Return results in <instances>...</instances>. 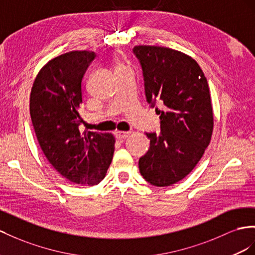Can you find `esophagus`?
<instances>
[{"label": "esophagus", "instance_id": "obj_1", "mask_svg": "<svg viewBox=\"0 0 255 255\" xmlns=\"http://www.w3.org/2000/svg\"><path fill=\"white\" fill-rule=\"evenodd\" d=\"M129 134H130V131H116L115 132L116 139H119V140L126 139Z\"/></svg>", "mask_w": 255, "mask_h": 255}]
</instances>
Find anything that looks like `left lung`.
Here are the masks:
<instances>
[{
    "label": "left lung",
    "mask_w": 255,
    "mask_h": 255,
    "mask_svg": "<svg viewBox=\"0 0 255 255\" xmlns=\"http://www.w3.org/2000/svg\"><path fill=\"white\" fill-rule=\"evenodd\" d=\"M147 103L160 115V131L146 132L148 151L139 169L148 183L162 187L190 173L211 140L213 113L204 72L193 58L160 46H135ZM156 102L164 106L154 107Z\"/></svg>",
    "instance_id": "left-lung-1"
}]
</instances>
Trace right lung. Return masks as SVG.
Here are the masks:
<instances>
[{
    "label": "right lung",
    "instance_id": "right-lung-1",
    "mask_svg": "<svg viewBox=\"0 0 255 255\" xmlns=\"http://www.w3.org/2000/svg\"><path fill=\"white\" fill-rule=\"evenodd\" d=\"M94 51H71L38 72L30 96L32 125L43 153L62 177L76 184L101 182L114 154L111 133L80 131L83 77Z\"/></svg>",
    "mask_w": 255,
    "mask_h": 255
}]
</instances>
